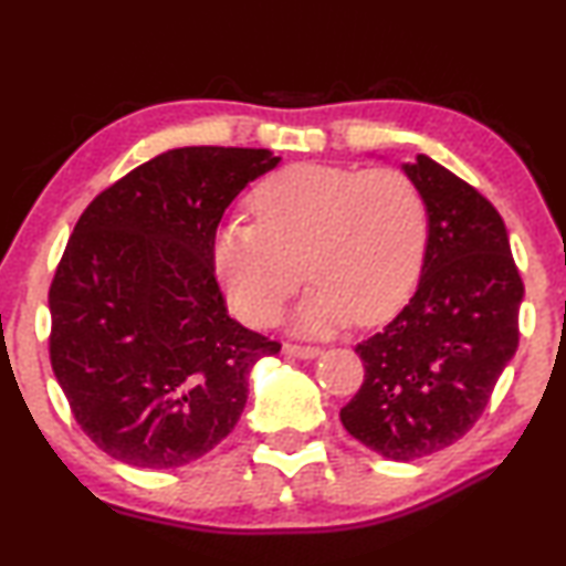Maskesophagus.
Listing matches in <instances>:
<instances>
[{"label": "esophagus", "mask_w": 566, "mask_h": 566, "mask_svg": "<svg viewBox=\"0 0 566 566\" xmlns=\"http://www.w3.org/2000/svg\"><path fill=\"white\" fill-rule=\"evenodd\" d=\"M284 354L292 356V359H315V356H321V348H317V346L284 344Z\"/></svg>", "instance_id": "1"}]
</instances>
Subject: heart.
Instances as JSON below:
<instances>
[{"label": "heart", "instance_id": "heart-1", "mask_svg": "<svg viewBox=\"0 0 566 566\" xmlns=\"http://www.w3.org/2000/svg\"><path fill=\"white\" fill-rule=\"evenodd\" d=\"M251 207L256 220H228L212 251L230 307L249 325L274 323L305 274L315 286L294 315L300 331L381 323L423 269L431 212L397 169L297 164L266 179Z\"/></svg>", "mask_w": 566, "mask_h": 566}]
</instances>
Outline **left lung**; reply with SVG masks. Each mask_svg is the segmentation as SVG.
I'll return each instance as SVG.
<instances>
[{
	"mask_svg": "<svg viewBox=\"0 0 566 566\" xmlns=\"http://www.w3.org/2000/svg\"><path fill=\"white\" fill-rule=\"evenodd\" d=\"M402 169L431 212L423 272L400 315L356 346L364 385L340 423L385 459L416 461L488 408L518 348L523 282L490 200L423 154Z\"/></svg>",
	"mask_w": 566,
	"mask_h": 566,
	"instance_id": "left-lung-1",
	"label": "left lung"
}]
</instances>
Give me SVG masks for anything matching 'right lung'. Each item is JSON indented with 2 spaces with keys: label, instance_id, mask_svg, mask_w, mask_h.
Instances as JSON below:
<instances>
[{
  "label": "right lung",
  "instance_id": "1",
  "mask_svg": "<svg viewBox=\"0 0 566 566\" xmlns=\"http://www.w3.org/2000/svg\"><path fill=\"white\" fill-rule=\"evenodd\" d=\"M280 161L174 148L78 218L48 292L51 366L82 431L123 464L205 457L241 418L253 364L280 354L228 315L212 259L222 212Z\"/></svg>",
  "mask_w": 566,
  "mask_h": 566
}]
</instances>
